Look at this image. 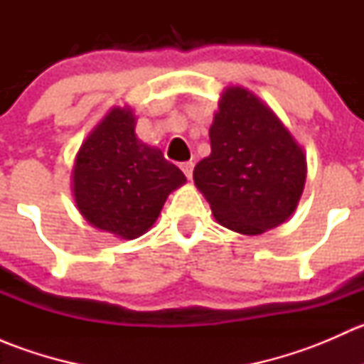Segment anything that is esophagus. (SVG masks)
I'll use <instances>...</instances> for the list:
<instances>
[{
  "mask_svg": "<svg viewBox=\"0 0 364 364\" xmlns=\"http://www.w3.org/2000/svg\"><path fill=\"white\" fill-rule=\"evenodd\" d=\"M181 171L185 172L186 178H192V172H193V161H183L181 164Z\"/></svg>",
  "mask_w": 364,
  "mask_h": 364,
  "instance_id": "obj_1",
  "label": "esophagus"
}]
</instances>
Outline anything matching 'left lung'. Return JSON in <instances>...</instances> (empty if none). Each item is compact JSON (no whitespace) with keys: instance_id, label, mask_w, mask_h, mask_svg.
<instances>
[{"instance_id":"obj_1","label":"left lung","mask_w":364,"mask_h":364,"mask_svg":"<svg viewBox=\"0 0 364 364\" xmlns=\"http://www.w3.org/2000/svg\"><path fill=\"white\" fill-rule=\"evenodd\" d=\"M209 141L211 155L196 165L193 181L220 225L257 236L294 213L306 181V156L252 91H223Z\"/></svg>"}]
</instances>
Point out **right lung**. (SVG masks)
<instances>
[{
	"label": "right lung",
	"instance_id": "right-lung-1",
	"mask_svg": "<svg viewBox=\"0 0 364 364\" xmlns=\"http://www.w3.org/2000/svg\"><path fill=\"white\" fill-rule=\"evenodd\" d=\"M72 181L77 208L91 225L135 240L186 178L159 148L137 139L130 107H114L80 146Z\"/></svg>",
	"mask_w": 364,
	"mask_h": 364
}]
</instances>
